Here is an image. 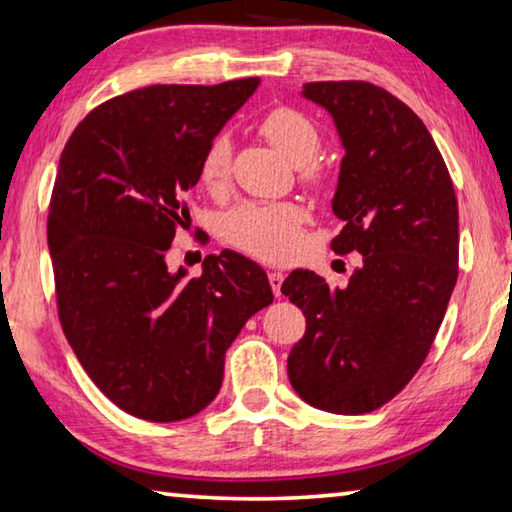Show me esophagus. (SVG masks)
Returning <instances> with one entry per match:
<instances>
[{"mask_svg":"<svg viewBox=\"0 0 512 512\" xmlns=\"http://www.w3.org/2000/svg\"><path fill=\"white\" fill-rule=\"evenodd\" d=\"M282 280H285V275H282L280 271H271L269 273V282H271V289H273V294H275V298H280L282 296Z\"/></svg>","mask_w":512,"mask_h":512,"instance_id":"34e87169","label":"esophagus"}]
</instances>
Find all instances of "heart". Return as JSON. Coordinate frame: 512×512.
<instances>
[{
    "instance_id": "1",
    "label": "heart",
    "mask_w": 512,
    "mask_h": 512,
    "mask_svg": "<svg viewBox=\"0 0 512 512\" xmlns=\"http://www.w3.org/2000/svg\"><path fill=\"white\" fill-rule=\"evenodd\" d=\"M259 134L275 150L298 164L305 184H321L326 170L316 164L314 154L321 148V129L314 120L294 107H275L259 120ZM232 148L227 136H216L200 161V182L207 191H221L230 177ZM305 209L296 202H246L227 214L225 237L232 246L262 262H285L303 246Z\"/></svg>"
}]
</instances>
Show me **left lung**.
<instances>
[{"label": "left lung", "instance_id": "obj_1", "mask_svg": "<svg viewBox=\"0 0 512 512\" xmlns=\"http://www.w3.org/2000/svg\"><path fill=\"white\" fill-rule=\"evenodd\" d=\"M307 100L344 143L332 212L337 255L360 253L346 289L312 271L282 282L307 328L289 383L314 408L364 415L392 401L424 364L458 280V200L421 118L369 81H312Z\"/></svg>", "mask_w": 512, "mask_h": 512}]
</instances>
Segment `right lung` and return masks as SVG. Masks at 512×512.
Instances as JSON below:
<instances>
[{"label":"right lung","mask_w":512,"mask_h":512,"mask_svg":"<svg viewBox=\"0 0 512 512\" xmlns=\"http://www.w3.org/2000/svg\"><path fill=\"white\" fill-rule=\"evenodd\" d=\"M257 84L129 91L88 113L61 152L47 216L61 328L88 378L139 419L207 408L225 351L273 303L262 266L232 250L207 255L200 278L166 266L202 154Z\"/></svg>","instance_id":"1"}]
</instances>
